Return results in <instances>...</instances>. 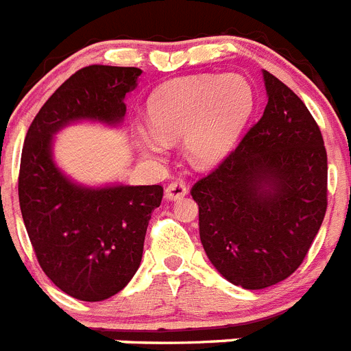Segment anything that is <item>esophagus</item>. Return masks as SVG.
Here are the masks:
<instances>
[{"instance_id": "esophagus-1", "label": "esophagus", "mask_w": 351, "mask_h": 351, "mask_svg": "<svg viewBox=\"0 0 351 351\" xmlns=\"http://www.w3.org/2000/svg\"><path fill=\"white\" fill-rule=\"evenodd\" d=\"M187 185L183 182H180V180H175V182H171L166 187V199L168 201H176V199H182L183 195L187 194Z\"/></svg>"}]
</instances>
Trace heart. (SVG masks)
<instances>
[{"instance_id":"b5f03b06","label":"heart","mask_w":351,"mask_h":351,"mask_svg":"<svg viewBox=\"0 0 351 351\" xmlns=\"http://www.w3.org/2000/svg\"><path fill=\"white\" fill-rule=\"evenodd\" d=\"M252 108L254 93L239 75L175 78L150 96L152 128L138 125L134 140L154 159L166 156L169 143L183 140L187 159L197 168H211L232 150Z\"/></svg>"}]
</instances>
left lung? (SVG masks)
<instances>
[{"label":"left lung","mask_w":351,"mask_h":351,"mask_svg":"<svg viewBox=\"0 0 351 351\" xmlns=\"http://www.w3.org/2000/svg\"><path fill=\"white\" fill-rule=\"evenodd\" d=\"M267 105L219 168L191 194L199 236L227 282L276 285L301 266L327 210V152L298 94L262 71Z\"/></svg>","instance_id":"left-lung-1"}]
</instances>
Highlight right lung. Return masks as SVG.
<instances>
[{
    "instance_id": "add662e5",
    "label": "right lung",
    "mask_w": 351,
    "mask_h": 351,
    "mask_svg": "<svg viewBox=\"0 0 351 351\" xmlns=\"http://www.w3.org/2000/svg\"><path fill=\"white\" fill-rule=\"evenodd\" d=\"M140 75L121 66L78 69L47 99L24 140L19 203L27 236L43 273L80 301H105L131 282L162 187L80 185L58 168L53 136L80 121L121 125L125 94Z\"/></svg>"
}]
</instances>
